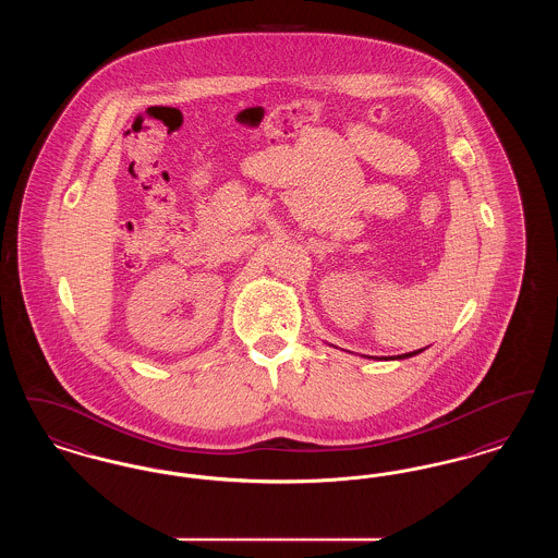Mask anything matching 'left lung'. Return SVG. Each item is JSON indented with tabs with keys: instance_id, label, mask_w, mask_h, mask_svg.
<instances>
[{
	"instance_id": "1",
	"label": "left lung",
	"mask_w": 558,
	"mask_h": 558,
	"mask_svg": "<svg viewBox=\"0 0 558 558\" xmlns=\"http://www.w3.org/2000/svg\"><path fill=\"white\" fill-rule=\"evenodd\" d=\"M421 351H423V349H418V351H412V353H403V355H399V357H401V360H403V357H412V355H416V353H421Z\"/></svg>"
}]
</instances>
